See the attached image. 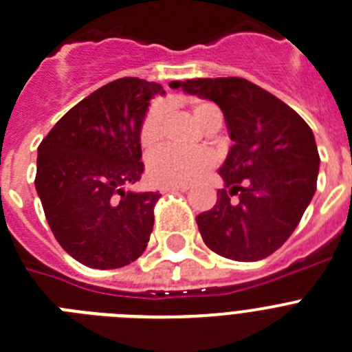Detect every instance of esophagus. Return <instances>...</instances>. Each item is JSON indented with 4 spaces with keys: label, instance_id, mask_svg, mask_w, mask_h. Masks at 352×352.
<instances>
[{
    "label": "esophagus",
    "instance_id": "1",
    "mask_svg": "<svg viewBox=\"0 0 352 352\" xmlns=\"http://www.w3.org/2000/svg\"><path fill=\"white\" fill-rule=\"evenodd\" d=\"M188 185H162V188L160 190L162 192H170V190H182V192H185V190H188Z\"/></svg>",
    "mask_w": 352,
    "mask_h": 352
}]
</instances>
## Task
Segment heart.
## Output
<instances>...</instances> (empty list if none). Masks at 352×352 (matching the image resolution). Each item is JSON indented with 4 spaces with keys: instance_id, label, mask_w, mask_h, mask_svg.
<instances>
[{
    "instance_id": "heart-1",
    "label": "heart",
    "mask_w": 352,
    "mask_h": 352,
    "mask_svg": "<svg viewBox=\"0 0 352 352\" xmlns=\"http://www.w3.org/2000/svg\"><path fill=\"white\" fill-rule=\"evenodd\" d=\"M188 110L194 116L201 128L206 131H215L221 128L224 117L221 108L203 98H194L188 101ZM165 119L167 110L162 103H155L147 108L139 128L140 146L146 153H151L162 146L165 137ZM215 165V158L208 149L182 151L174 147H164L147 162V173L153 182L164 185H188L205 176Z\"/></svg>"
}]
</instances>
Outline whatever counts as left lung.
<instances>
[{"mask_svg": "<svg viewBox=\"0 0 352 352\" xmlns=\"http://www.w3.org/2000/svg\"><path fill=\"white\" fill-rule=\"evenodd\" d=\"M174 89L221 107L233 140L219 174L217 203L196 217L213 253L236 262L272 254L292 235L317 188L311 128L281 99L244 78H197Z\"/></svg>", "mask_w": 352, "mask_h": 352, "instance_id": "left-lung-1", "label": "left lung"}]
</instances>
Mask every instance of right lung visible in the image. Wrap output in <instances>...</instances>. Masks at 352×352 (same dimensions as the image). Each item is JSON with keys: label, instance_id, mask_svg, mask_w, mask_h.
I'll return each instance as SVG.
<instances>
[{"label": "right lung", "instance_id": "1", "mask_svg": "<svg viewBox=\"0 0 352 352\" xmlns=\"http://www.w3.org/2000/svg\"><path fill=\"white\" fill-rule=\"evenodd\" d=\"M158 83L121 78L82 99L42 139L35 188L58 244L92 269L135 262L147 248L158 192L144 173L139 128Z\"/></svg>", "mask_w": 352, "mask_h": 352}]
</instances>
